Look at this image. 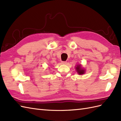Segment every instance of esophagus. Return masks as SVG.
Here are the masks:
<instances>
[{
    "label": "esophagus",
    "instance_id": "esophagus-1",
    "mask_svg": "<svg viewBox=\"0 0 121 121\" xmlns=\"http://www.w3.org/2000/svg\"><path fill=\"white\" fill-rule=\"evenodd\" d=\"M61 63L63 64H66V61H61Z\"/></svg>",
    "mask_w": 121,
    "mask_h": 121
}]
</instances>
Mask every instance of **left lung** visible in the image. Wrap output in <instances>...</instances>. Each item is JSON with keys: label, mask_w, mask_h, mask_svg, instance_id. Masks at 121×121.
Returning a JSON list of instances; mask_svg holds the SVG:
<instances>
[{"label": "left lung", "mask_w": 121, "mask_h": 121, "mask_svg": "<svg viewBox=\"0 0 121 121\" xmlns=\"http://www.w3.org/2000/svg\"><path fill=\"white\" fill-rule=\"evenodd\" d=\"M77 72L78 73L79 75H83L85 73V70L83 69H82V68L81 67V65H78L76 67Z\"/></svg>", "instance_id": "left-lung-1"}]
</instances>
